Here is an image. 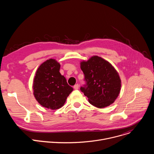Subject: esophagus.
Returning <instances> with one entry per match:
<instances>
[{
  "label": "esophagus",
  "mask_w": 154,
  "mask_h": 154,
  "mask_svg": "<svg viewBox=\"0 0 154 154\" xmlns=\"http://www.w3.org/2000/svg\"><path fill=\"white\" fill-rule=\"evenodd\" d=\"M79 85L78 84L75 85L74 86V90H78V89H79Z\"/></svg>",
  "instance_id": "34e87169"
}]
</instances>
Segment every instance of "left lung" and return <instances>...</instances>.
Masks as SVG:
<instances>
[{
    "label": "left lung",
    "mask_w": 154,
    "mask_h": 154,
    "mask_svg": "<svg viewBox=\"0 0 154 154\" xmlns=\"http://www.w3.org/2000/svg\"><path fill=\"white\" fill-rule=\"evenodd\" d=\"M86 85L80 90L93 105L104 108L112 104L118 97L121 80L112 64L103 58L94 55L80 62Z\"/></svg>",
    "instance_id": "obj_1"
}]
</instances>
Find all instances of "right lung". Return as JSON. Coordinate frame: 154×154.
I'll list each match as a JSON object with an SVG mask.
<instances>
[{
    "mask_svg": "<svg viewBox=\"0 0 154 154\" xmlns=\"http://www.w3.org/2000/svg\"><path fill=\"white\" fill-rule=\"evenodd\" d=\"M60 69L56 60L49 59L39 66L34 78L33 95L41 105L48 109L61 108L73 90Z\"/></svg>",
    "mask_w": 154,
    "mask_h": 154,
    "instance_id": "obj_1",
    "label": "right lung"
}]
</instances>
